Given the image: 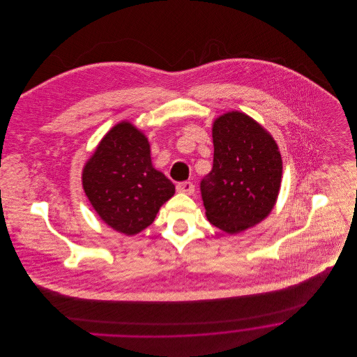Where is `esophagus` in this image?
Segmentation results:
<instances>
[{
  "mask_svg": "<svg viewBox=\"0 0 357 357\" xmlns=\"http://www.w3.org/2000/svg\"><path fill=\"white\" fill-rule=\"evenodd\" d=\"M176 190H177V192H180V194L191 195V194H194L195 187H194V184L190 183V181H183V183H178V184H177Z\"/></svg>",
  "mask_w": 357,
  "mask_h": 357,
  "instance_id": "34e87169",
  "label": "esophagus"
}]
</instances>
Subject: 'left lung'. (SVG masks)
Instances as JSON below:
<instances>
[{"label":"left lung","instance_id":"1","mask_svg":"<svg viewBox=\"0 0 357 357\" xmlns=\"http://www.w3.org/2000/svg\"><path fill=\"white\" fill-rule=\"evenodd\" d=\"M213 169L201 181L210 224L239 234L261 222L276 204L282 156L273 137L249 115L232 111L213 123Z\"/></svg>","mask_w":357,"mask_h":357}]
</instances>
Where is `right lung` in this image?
<instances>
[{
    "mask_svg": "<svg viewBox=\"0 0 357 357\" xmlns=\"http://www.w3.org/2000/svg\"><path fill=\"white\" fill-rule=\"evenodd\" d=\"M85 194L112 229L136 235L153 224L174 184L153 169L147 137L130 122L115 125L82 172Z\"/></svg>",
    "mask_w": 357,
    "mask_h": 357,
    "instance_id": "obj_1",
    "label": "right lung"
}]
</instances>
